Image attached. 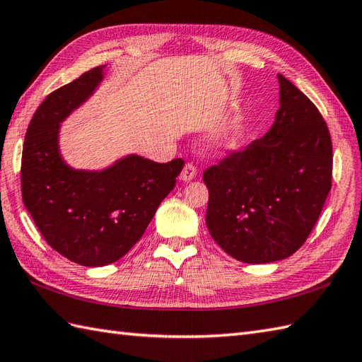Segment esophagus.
<instances>
[{"label": "esophagus", "instance_id": "1", "mask_svg": "<svg viewBox=\"0 0 362 362\" xmlns=\"http://www.w3.org/2000/svg\"><path fill=\"white\" fill-rule=\"evenodd\" d=\"M196 175H197V166L194 163H191V161H188V163L183 166V169H182L180 180L189 182V180H193Z\"/></svg>", "mask_w": 362, "mask_h": 362}]
</instances>
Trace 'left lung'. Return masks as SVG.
I'll list each match as a JSON object with an SVG mask.
<instances>
[{"instance_id": "left-lung-1", "label": "left lung", "mask_w": 362, "mask_h": 362, "mask_svg": "<svg viewBox=\"0 0 362 362\" xmlns=\"http://www.w3.org/2000/svg\"><path fill=\"white\" fill-rule=\"evenodd\" d=\"M271 130L206 168V227L250 264L291 257L308 240L333 180V144L317 107L283 76Z\"/></svg>"}]
</instances>
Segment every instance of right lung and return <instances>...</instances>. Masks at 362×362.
<instances>
[{
  "instance_id": "add662e5",
  "label": "right lung",
  "mask_w": 362,
  "mask_h": 362,
  "mask_svg": "<svg viewBox=\"0 0 362 362\" xmlns=\"http://www.w3.org/2000/svg\"><path fill=\"white\" fill-rule=\"evenodd\" d=\"M95 66L54 90L38 105L21 156L23 204L45 241L73 263L105 266L143 236L185 161L157 163L129 156L101 173L66 166L57 148L59 122L93 93L103 79Z\"/></svg>"
}]
</instances>
